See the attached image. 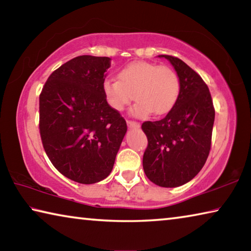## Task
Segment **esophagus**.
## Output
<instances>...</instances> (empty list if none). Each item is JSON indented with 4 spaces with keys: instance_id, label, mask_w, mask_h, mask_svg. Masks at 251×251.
I'll list each match as a JSON object with an SVG mask.
<instances>
[{
    "instance_id": "34e87169",
    "label": "esophagus",
    "mask_w": 251,
    "mask_h": 251,
    "mask_svg": "<svg viewBox=\"0 0 251 251\" xmlns=\"http://www.w3.org/2000/svg\"><path fill=\"white\" fill-rule=\"evenodd\" d=\"M127 125H128V127H130V128H138L139 126H141V124H139L138 122L136 121H130V120H127Z\"/></svg>"
}]
</instances>
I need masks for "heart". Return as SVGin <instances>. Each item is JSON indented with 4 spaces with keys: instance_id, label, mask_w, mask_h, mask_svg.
Listing matches in <instances>:
<instances>
[{
    "instance_id": "1",
    "label": "heart",
    "mask_w": 251,
    "mask_h": 251,
    "mask_svg": "<svg viewBox=\"0 0 251 251\" xmlns=\"http://www.w3.org/2000/svg\"><path fill=\"white\" fill-rule=\"evenodd\" d=\"M101 90L107 104L116 112H122L135 99L134 115L144 117L151 112L165 115L179 99L180 80L172 67L134 62L120 71L118 80L104 79Z\"/></svg>"
}]
</instances>
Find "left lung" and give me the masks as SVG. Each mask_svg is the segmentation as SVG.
Returning <instances> with one entry per match:
<instances>
[{
	"label": "left lung",
	"mask_w": 251,
	"mask_h": 251,
	"mask_svg": "<svg viewBox=\"0 0 251 251\" xmlns=\"http://www.w3.org/2000/svg\"><path fill=\"white\" fill-rule=\"evenodd\" d=\"M167 58L180 80V94L166 117L144 122L148 145L143 167L148 179L160 187L186 184L201 172L211 146L215 108L209 88L193 69L178 57Z\"/></svg>",
	"instance_id": "8db88e82"
}]
</instances>
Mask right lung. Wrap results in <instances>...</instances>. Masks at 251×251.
Listing matches in <instances>:
<instances>
[{"label": "right lung", "instance_id": "obj_1", "mask_svg": "<svg viewBox=\"0 0 251 251\" xmlns=\"http://www.w3.org/2000/svg\"><path fill=\"white\" fill-rule=\"evenodd\" d=\"M109 66V57L72 58L50 75L40 94L44 151L59 173L79 184L109 175L127 130L101 90Z\"/></svg>", "mask_w": 251, "mask_h": 251}]
</instances>
